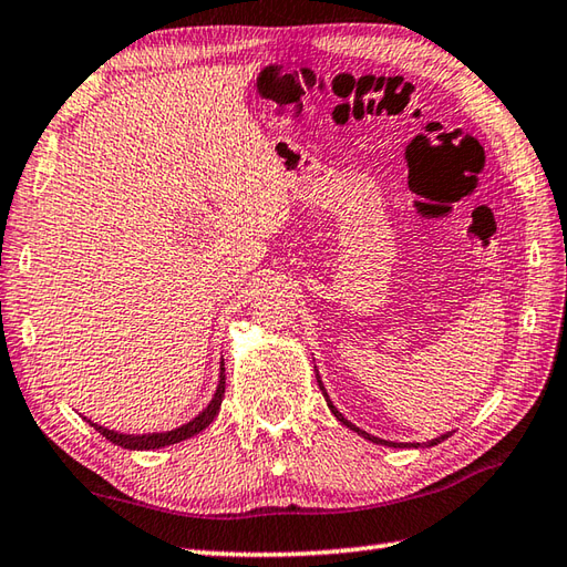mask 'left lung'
<instances>
[{"label":"left lung","instance_id":"1","mask_svg":"<svg viewBox=\"0 0 567 567\" xmlns=\"http://www.w3.org/2000/svg\"><path fill=\"white\" fill-rule=\"evenodd\" d=\"M317 382H319V388H321V392H323V396H327V404H329V409H331V414L341 421L343 426H348L351 431H355L358 436H363V439H368V441H372V443H380V445H390V449H402V445H412V449H419V445H439L441 441H445L451 436V431L449 433H443V436H439V439H431V441H426V443H394V441H382V439H378V436H372V433H368V431H363V429H358L355 424H351V421H348L339 409L333 406V402L329 400V394H327V388H323V382H321V378H319V372H317Z\"/></svg>","mask_w":567,"mask_h":567}]
</instances>
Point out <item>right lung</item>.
<instances>
[{"instance_id": "obj_1", "label": "right lung", "mask_w": 567, "mask_h": 567, "mask_svg": "<svg viewBox=\"0 0 567 567\" xmlns=\"http://www.w3.org/2000/svg\"><path fill=\"white\" fill-rule=\"evenodd\" d=\"M224 390H226V372H224V360H221V368H219V384H216V392L212 396V402L202 409V412L189 419L187 424L177 426L173 431H153V433H122V431H114V429H106L102 424H94L92 419H84L90 426H94V431H100L106 441H112L114 445H122V449L128 451H153V449H165V445H173L179 441H187L192 436H197L199 431L207 429L212 421L216 419L221 409V400H224Z\"/></svg>"}]
</instances>
